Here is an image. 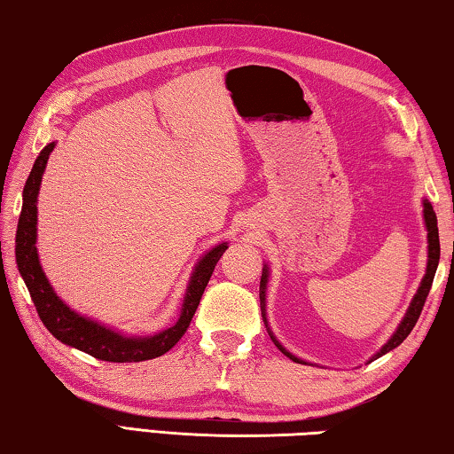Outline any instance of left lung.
<instances>
[{"label":"left lung","instance_id":"1","mask_svg":"<svg viewBox=\"0 0 454 454\" xmlns=\"http://www.w3.org/2000/svg\"><path fill=\"white\" fill-rule=\"evenodd\" d=\"M422 218H425V228H427V244H428V258H427V272L422 276V280L419 284V290L417 294L412 296V301L409 304V309H406V314L401 320V325L396 326V330L393 333V336L388 338L387 344H382V348L376 352L374 356H371L368 363H372V360L380 358L382 355H387L393 348H396L398 344H401L406 336L411 334V330L417 325V320L422 312V306H425V301L428 296V290L433 286V278H434V272H436V266H439V258H441V242H439V228H436V214L433 210V204L428 202V200H422ZM268 278H270V268L268 264H264L262 268V278H260V310H262V318H264V325L268 334H270L272 342L276 344L282 350V355H286L290 360H294L298 364H306V360L298 358L296 355H292L290 350H286L278 342V338L274 336V333L268 326V318H266V288H268Z\"/></svg>","mask_w":454,"mask_h":454}]
</instances>
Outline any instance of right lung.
<instances>
[{"instance_id": "obj_1", "label": "right lung", "mask_w": 454, "mask_h": 454, "mask_svg": "<svg viewBox=\"0 0 454 454\" xmlns=\"http://www.w3.org/2000/svg\"><path fill=\"white\" fill-rule=\"evenodd\" d=\"M53 148H56V142L45 145L40 156L35 158L24 186V206H21L18 232H15V262H18V270L32 294L37 314L45 328L59 342L94 358L107 360V363H142V360L166 355L188 330L206 284H208L220 256L228 248V242L216 244L198 260L190 274L186 292H184L180 317L170 328L150 336H129L104 326L94 318L82 317L56 294L40 264V254H37V194H40L42 176Z\"/></svg>"}]
</instances>
